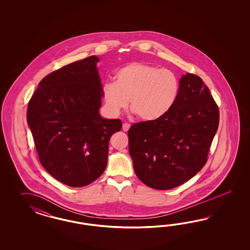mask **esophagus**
Returning a JSON list of instances; mask_svg holds the SVG:
<instances>
[{
    "label": "esophagus",
    "instance_id": "obj_1",
    "mask_svg": "<svg viewBox=\"0 0 250 250\" xmlns=\"http://www.w3.org/2000/svg\"><path fill=\"white\" fill-rule=\"evenodd\" d=\"M130 126H131L130 124H128V123H125V124H123V130H124L125 132H126V131H128Z\"/></svg>",
    "mask_w": 250,
    "mask_h": 250
}]
</instances>
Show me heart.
I'll return each instance as SVG.
<instances>
[{
    "mask_svg": "<svg viewBox=\"0 0 250 250\" xmlns=\"http://www.w3.org/2000/svg\"><path fill=\"white\" fill-rule=\"evenodd\" d=\"M180 91V79L172 70L139 62L119 68L114 82L105 83L102 89L111 114H120L129 101L130 110L143 121H156L168 114Z\"/></svg>",
    "mask_w": 250,
    "mask_h": 250,
    "instance_id": "b5f03b06",
    "label": "heart"
}]
</instances>
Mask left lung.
Masks as SVG:
<instances>
[{"label": "left lung", "instance_id": "obj_1", "mask_svg": "<svg viewBox=\"0 0 250 250\" xmlns=\"http://www.w3.org/2000/svg\"><path fill=\"white\" fill-rule=\"evenodd\" d=\"M180 82L179 98L168 114L128 130L135 172L153 189H173L196 175L218 128L219 109L203 80L187 73Z\"/></svg>", "mask_w": 250, "mask_h": 250}]
</instances>
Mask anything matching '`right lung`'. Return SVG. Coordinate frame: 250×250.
<instances>
[{"instance_id": "obj_1", "label": "right lung", "mask_w": 250, "mask_h": 250, "mask_svg": "<svg viewBox=\"0 0 250 250\" xmlns=\"http://www.w3.org/2000/svg\"><path fill=\"white\" fill-rule=\"evenodd\" d=\"M91 56L45 76L31 97L26 113L39 161L58 181L83 187L105 169L111 136L120 119L99 114L102 83Z\"/></svg>"}]
</instances>
